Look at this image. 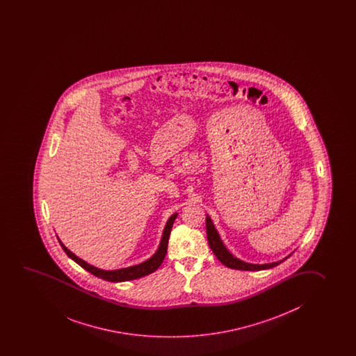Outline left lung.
Listing matches in <instances>:
<instances>
[{
  "mask_svg": "<svg viewBox=\"0 0 356 356\" xmlns=\"http://www.w3.org/2000/svg\"><path fill=\"white\" fill-rule=\"evenodd\" d=\"M207 237H208V243L211 251L217 256L218 259L227 266L229 268L238 269V270H262V269L273 268L278 266L280 262L268 263V264H250L245 263L237 258L234 257L232 253L227 251L225 246L222 245L220 237L218 235L216 227L211 222V218H206Z\"/></svg>",
  "mask_w": 356,
  "mask_h": 356,
  "instance_id": "left-lung-1",
  "label": "left lung"
}]
</instances>
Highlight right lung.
Returning <instances> with one entry per match:
<instances>
[{
	"mask_svg": "<svg viewBox=\"0 0 356 356\" xmlns=\"http://www.w3.org/2000/svg\"><path fill=\"white\" fill-rule=\"evenodd\" d=\"M176 217H177V214L171 216L170 219L166 222V227H165L163 237H161V241H160L159 248L155 252L154 256L149 258L148 261L140 263L138 266H134V267H129V268L118 269V270H103V269L95 268L93 266H90L87 262L82 261L81 258H78L76 254H73L68 248L63 246V243L61 241H60V243H61V248H63V251L66 252L68 257L72 258L73 261L78 263L82 268L86 269L89 273L93 274L95 277L104 279V280H108V282H127V280H134V279L142 278L145 275L153 273L161 266V263L164 261L166 251H168V243H169L171 227H172V224L175 222Z\"/></svg>",
	"mask_w": 356,
	"mask_h": 356,
	"instance_id": "1",
	"label": "right lung"
}]
</instances>
